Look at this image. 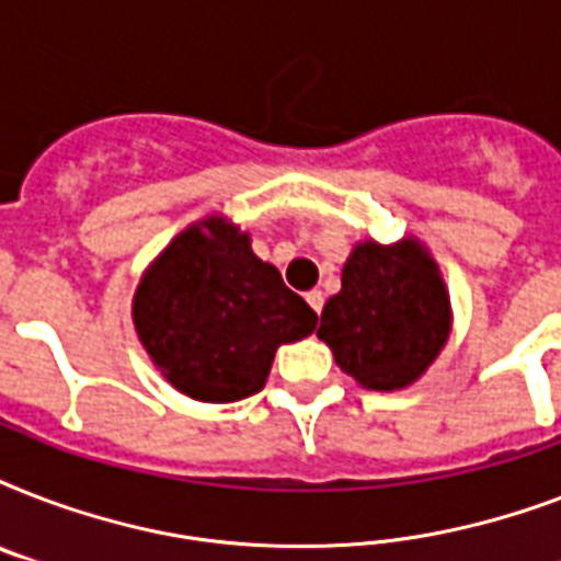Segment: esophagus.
Segmentation results:
<instances>
[{
    "instance_id": "1",
    "label": "esophagus",
    "mask_w": 561,
    "mask_h": 561,
    "mask_svg": "<svg viewBox=\"0 0 561 561\" xmlns=\"http://www.w3.org/2000/svg\"><path fill=\"white\" fill-rule=\"evenodd\" d=\"M306 302L311 308H314L317 314H320V311H323V290H308L306 294Z\"/></svg>"
}]
</instances>
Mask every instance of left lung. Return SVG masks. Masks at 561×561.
I'll return each instance as SVG.
<instances>
[{"label":"left lung","instance_id":"obj_1","mask_svg":"<svg viewBox=\"0 0 561 561\" xmlns=\"http://www.w3.org/2000/svg\"><path fill=\"white\" fill-rule=\"evenodd\" d=\"M443 271L416 236L396 244L364 238L343 264L341 290L323 306L317 337L364 390L416 383L451 334Z\"/></svg>","mask_w":561,"mask_h":561}]
</instances>
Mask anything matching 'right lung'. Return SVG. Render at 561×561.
Here are the masks:
<instances>
[{
	"label": "right lung",
	"mask_w": 561,
	"mask_h": 561,
	"mask_svg": "<svg viewBox=\"0 0 561 561\" xmlns=\"http://www.w3.org/2000/svg\"><path fill=\"white\" fill-rule=\"evenodd\" d=\"M130 311L162 378L209 404L262 390L282 343L317 329L306 299L253 253L250 232L220 211L171 238L145 267Z\"/></svg>",
	"instance_id": "obj_1"
}]
</instances>
